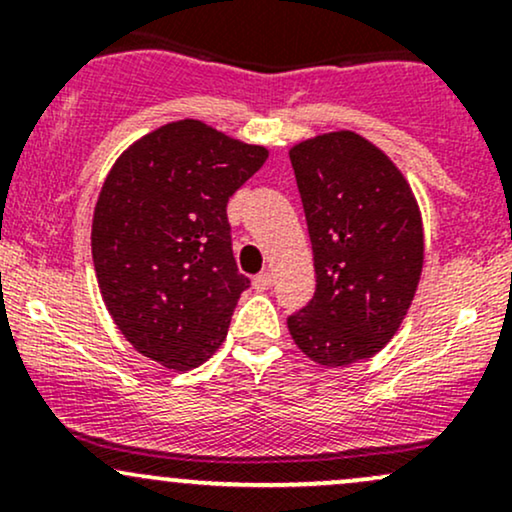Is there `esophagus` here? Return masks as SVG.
Wrapping results in <instances>:
<instances>
[{
	"mask_svg": "<svg viewBox=\"0 0 512 512\" xmlns=\"http://www.w3.org/2000/svg\"><path fill=\"white\" fill-rule=\"evenodd\" d=\"M272 284H274V279H272V274H269V272H260L255 276V279H252V286H255L257 291H267Z\"/></svg>",
	"mask_w": 512,
	"mask_h": 512,
	"instance_id": "34e87169",
	"label": "esophagus"
}]
</instances>
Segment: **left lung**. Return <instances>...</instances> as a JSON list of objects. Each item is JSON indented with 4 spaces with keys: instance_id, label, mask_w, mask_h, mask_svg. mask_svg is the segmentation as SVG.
Listing matches in <instances>:
<instances>
[{
    "instance_id": "obj_1",
    "label": "left lung",
    "mask_w": 512,
    "mask_h": 512,
    "mask_svg": "<svg viewBox=\"0 0 512 512\" xmlns=\"http://www.w3.org/2000/svg\"><path fill=\"white\" fill-rule=\"evenodd\" d=\"M315 260V296L289 315L305 356L327 368L378 354L402 325L424 267L419 204L395 163L356 132L289 151Z\"/></svg>"
}]
</instances>
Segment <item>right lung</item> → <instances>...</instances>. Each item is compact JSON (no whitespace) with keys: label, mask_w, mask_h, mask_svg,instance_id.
Masks as SVG:
<instances>
[{"label":"right lung","mask_w":512,"mask_h":512,"mask_svg":"<svg viewBox=\"0 0 512 512\" xmlns=\"http://www.w3.org/2000/svg\"><path fill=\"white\" fill-rule=\"evenodd\" d=\"M264 161V146L178 120L110 168L93 211V267L105 308L139 354L192 370L223 344L250 286L226 204Z\"/></svg>","instance_id":"add662e5"}]
</instances>
